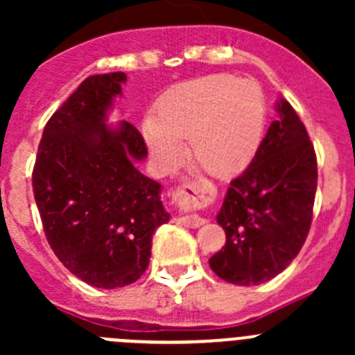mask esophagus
Segmentation results:
<instances>
[{
  "mask_svg": "<svg viewBox=\"0 0 355 355\" xmlns=\"http://www.w3.org/2000/svg\"><path fill=\"white\" fill-rule=\"evenodd\" d=\"M202 199L204 189L198 184H184L177 189V192H175V200H177L178 204H182V206H198ZM180 223L189 228H198L202 227V225L206 223V220L198 216V214H192V216H182Z\"/></svg>",
  "mask_w": 355,
  "mask_h": 355,
  "instance_id": "esophagus-1",
  "label": "esophagus"
}]
</instances>
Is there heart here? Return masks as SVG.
I'll return each instance as SVG.
<instances>
[{"mask_svg": "<svg viewBox=\"0 0 355 355\" xmlns=\"http://www.w3.org/2000/svg\"><path fill=\"white\" fill-rule=\"evenodd\" d=\"M266 125V99L250 78L207 75L168 91L155 118L144 120L149 151L170 171L189 156L213 177H234L249 166Z\"/></svg>", "mask_w": 355, "mask_h": 355, "instance_id": "obj_1", "label": "heart"}]
</instances>
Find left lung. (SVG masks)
I'll list each match as a JSON object with an SVG mask.
<instances>
[{
  "label": "left lung",
  "instance_id": "1",
  "mask_svg": "<svg viewBox=\"0 0 355 355\" xmlns=\"http://www.w3.org/2000/svg\"><path fill=\"white\" fill-rule=\"evenodd\" d=\"M254 159L230 182L216 221L227 234L209 266L221 280L252 287L280 275L306 242L313 220L318 164L306 127L288 101L275 105Z\"/></svg>",
  "mask_w": 355,
  "mask_h": 355
}]
</instances>
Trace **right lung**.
<instances>
[{
  "mask_svg": "<svg viewBox=\"0 0 355 355\" xmlns=\"http://www.w3.org/2000/svg\"><path fill=\"white\" fill-rule=\"evenodd\" d=\"M123 71L92 75L46 123L32 187L44 234L70 273L98 288L142 277L153 234L170 221L161 184L137 163L148 148L128 121L108 123Z\"/></svg>",
  "mask_w": 355,
  "mask_h": 355,
  "instance_id": "add662e5",
  "label": "right lung"
}]
</instances>
